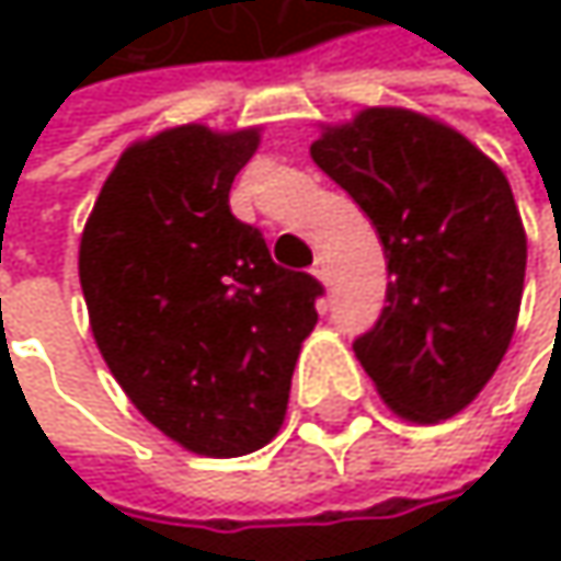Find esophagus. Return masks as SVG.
<instances>
[{
  "mask_svg": "<svg viewBox=\"0 0 561 561\" xmlns=\"http://www.w3.org/2000/svg\"><path fill=\"white\" fill-rule=\"evenodd\" d=\"M311 273H314V279L328 282V263H324V260L318 256V260H314V266H311Z\"/></svg>",
  "mask_w": 561,
  "mask_h": 561,
  "instance_id": "esophagus-1",
  "label": "esophagus"
}]
</instances>
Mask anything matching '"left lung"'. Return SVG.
I'll return each instance as SVG.
<instances>
[{"label": "left lung", "instance_id": "1", "mask_svg": "<svg viewBox=\"0 0 561 561\" xmlns=\"http://www.w3.org/2000/svg\"><path fill=\"white\" fill-rule=\"evenodd\" d=\"M314 165L370 217L387 253V305L354 354L392 412L438 422L501 367L526 276L506 174L451 126L370 106L311 142Z\"/></svg>", "mask_w": 561, "mask_h": 561}]
</instances>
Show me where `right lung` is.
<instances>
[{"label":"right lung","mask_w":561,"mask_h":561,"mask_svg":"<svg viewBox=\"0 0 561 561\" xmlns=\"http://www.w3.org/2000/svg\"><path fill=\"white\" fill-rule=\"evenodd\" d=\"M260 129L187 123L129 146L80 237L93 341L133 405L194 455L263 448L324 291L230 214Z\"/></svg>","instance_id":"1"}]
</instances>
